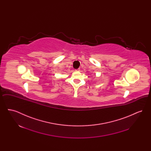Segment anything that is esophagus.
Here are the masks:
<instances>
[{"label":"esophagus","mask_w":151,"mask_h":151,"mask_svg":"<svg viewBox=\"0 0 151 151\" xmlns=\"http://www.w3.org/2000/svg\"><path fill=\"white\" fill-rule=\"evenodd\" d=\"M75 71H80V69L79 68H78V69H76Z\"/></svg>","instance_id":"esophagus-1"}]
</instances>
